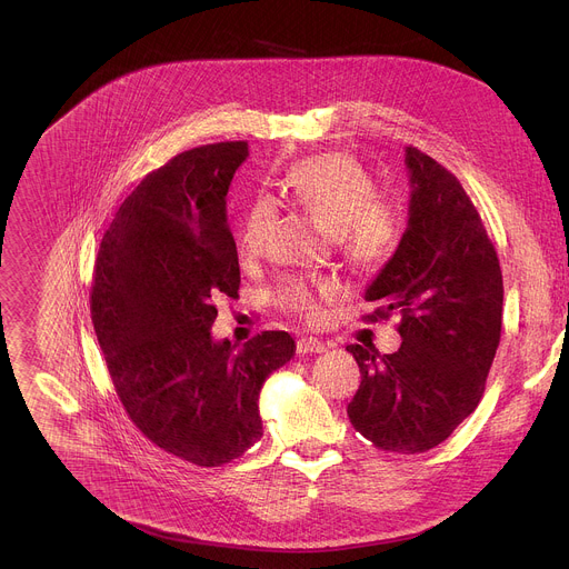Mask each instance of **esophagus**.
<instances>
[{
	"label": "esophagus",
	"instance_id": "obj_1",
	"mask_svg": "<svg viewBox=\"0 0 569 569\" xmlns=\"http://www.w3.org/2000/svg\"><path fill=\"white\" fill-rule=\"evenodd\" d=\"M327 351V345L317 338H299L297 340V353L306 356V353H323Z\"/></svg>",
	"mask_w": 569,
	"mask_h": 569
}]
</instances>
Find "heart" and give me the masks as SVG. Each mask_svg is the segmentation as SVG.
Instances as JSON below:
<instances>
[{"mask_svg":"<svg viewBox=\"0 0 569 569\" xmlns=\"http://www.w3.org/2000/svg\"><path fill=\"white\" fill-rule=\"evenodd\" d=\"M283 189L323 229L333 233L338 248L351 263L369 268L391 254L398 236L396 211L376 193L369 173L353 157L333 152L297 161L286 173ZM272 218L274 204L268 198L254 200L242 211L233 236L236 252L242 261H252L263 252ZM336 295V281L283 277L272 292V301L286 312L317 321L321 301Z\"/></svg>","mask_w":569,"mask_h":569,"instance_id":"1","label":"heart"}]
</instances>
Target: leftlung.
<instances>
[{"instance_id": "1", "label": "left lung", "mask_w": 569, "mask_h": 569, "mask_svg": "<svg viewBox=\"0 0 569 569\" xmlns=\"http://www.w3.org/2000/svg\"><path fill=\"white\" fill-rule=\"evenodd\" d=\"M410 220L398 250L367 288L380 301L365 319L400 312L396 353L349 345L362 382L351 426L376 448L426 452L475 412L502 333V270L483 222L437 159L405 148Z\"/></svg>"}]
</instances>
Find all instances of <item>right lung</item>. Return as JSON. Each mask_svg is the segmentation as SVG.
<instances>
[{
  "instance_id": "right-lung-1",
  "label": "right lung",
  "mask_w": 569,
  "mask_h": 569,
  "mask_svg": "<svg viewBox=\"0 0 569 569\" xmlns=\"http://www.w3.org/2000/svg\"><path fill=\"white\" fill-rule=\"evenodd\" d=\"M248 141L173 157L123 200L101 240L92 323L117 396L139 432L189 463L213 468L263 437L259 393L295 356L286 331L233 353L211 327L218 297H238L240 268L227 191Z\"/></svg>"
}]
</instances>
